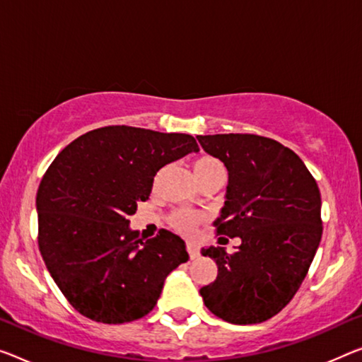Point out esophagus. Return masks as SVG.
Returning <instances> with one entry per match:
<instances>
[{"label":"esophagus","instance_id":"obj_1","mask_svg":"<svg viewBox=\"0 0 362 362\" xmlns=\"http://www.w3.org/2000/svg\"><path fill=\"white\" fill-rule=\"evenodd\" d=\"M187 252H189V257H191V259H197L200 255V251H199V247L196 246V244H187Z\"/></svg>","mask_w":362,"mask_h":362}]
</instances>
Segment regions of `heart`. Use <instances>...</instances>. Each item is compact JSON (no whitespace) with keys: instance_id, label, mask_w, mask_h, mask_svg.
Listing matches in <instances>:
<instances>
[{"instance_id":"obj_1","label":"heart","mask_w":362,"mask_h":362,"mask_svg":"<svg viewBox=\"0 0 362 362\" xmlns=\"http://www.w3.org/2000/svg\"><path fill=\"white\" fill-rule=\"evenodd\" d=\"M192 170L194 175L197 177V181L200 182V186L210 180H215V177L226 176V168L223 162L214 157V155H200V157H197L192 162ZM158 180L160 175L155 177V185H157ZM168 223L175 231L189 236L194 235V231L197 230V226L200 223V215L196 212H191V210L180 209L170 215Z\"/></svg>"}]
</instances>
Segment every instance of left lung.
Segmentation results:
<instances>
[{"instance_id": "8db88e82", "label": "left lung", "mask_w": 362, "mask_h": 362, "mask_svg": "<svg viewBox=\"0 0 362 362\" xmlns=\"http://www.w3.org/2000/svg\"><path fill=\"white\" fill-rule=\"evenodd\" d=\"M228 170L216 236L241 238L238 251L204 247L218 265L200 288L210 313L230 324H260L291 301L322 238L320 191L291 148L257 134L197 136ZM221 239V238H220Z\"/></svg>"}]
</instances>
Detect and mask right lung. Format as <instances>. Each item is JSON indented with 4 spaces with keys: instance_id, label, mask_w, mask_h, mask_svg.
Segmentation results:
<instances>
[{
    "instance_id": "add662e5",
    "label": "right lung",
    "mask_w": 362,
    "mask_h": 362,
    "mask_svg": "<svg viewBox=\"0 0 362 362\" xmlns=\"http://www.w3.org/2000/svg\"><path fill=\"white\" fill-rule=\"evenodd\" d=\"M197 150L189 134L105 126L48 166L37 191L38 249L77 313L124 324L155 308L165 278L187 262L186 244L168 230L144 241L127 216L148 199L160 168Z\"/></svg>"
}]
</instances>
